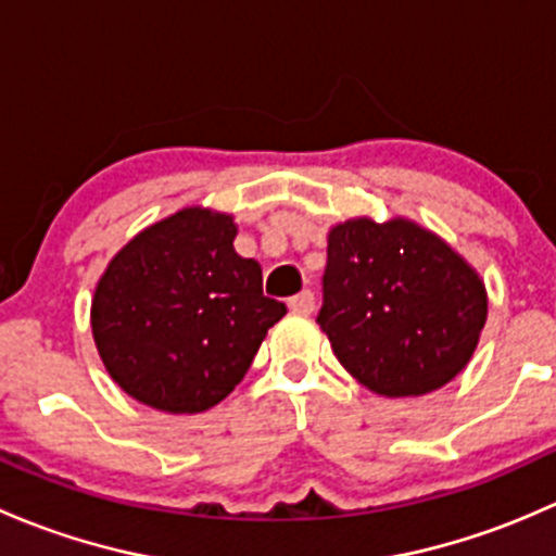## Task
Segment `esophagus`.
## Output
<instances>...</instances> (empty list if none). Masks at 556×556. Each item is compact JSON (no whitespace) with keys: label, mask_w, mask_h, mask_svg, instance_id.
<instances>
[{"label":"esophagus","mask_w":556,"mask_h":556,"mask_svg":"<svg viewBox=\"0 0 556 556\" xmlns=\"http://www.w3.org/2000/svg\"><path fill=\"white\" fill-rule=\"evenodd\" d=\"M288 306L299 314H309L314 309V293L312 290H301L299 295H293V299L288 301Z\"/></svg>","instance_id":"1"}]
</instances>
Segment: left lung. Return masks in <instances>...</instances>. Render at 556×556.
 <instances>
[{
	"label": "left lung",
	"instance_id": "obj_1",
	"mask_svg": "<svg viewBox=\"0 0 556 556\" xmlns=\"http://www.w3.org/2000/svg\"><path fill=\"white\" fill-rule=\"evenodd\" d=\"M486 288L450 242L408 217H350L328 231L319 330L363 387L417 397L473 357Z\"/></svg>",
	"mask_w": 556,
	"mask_h": 556
}]
</instances>
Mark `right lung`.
Instances as JSON below:
<instances>
[{
  "mask_svg": "<svg viewBox=\"0 0 556 556\" xmlns=\"http://www.w3.org/2000/svg\"><path fill=\"white\" fill-rule=\"evenodd\" d=\"M237 231L228 212L182 206L106 263L91 330L106 374L134 401L166 414L217 406L288 314L263 295L261 263L233 250Z\"/></svg>",
  "mask_w": 556,
  "mask_h": 556,
  "instance_id": "1",
  "label": "right lung"
}]
</instances>
